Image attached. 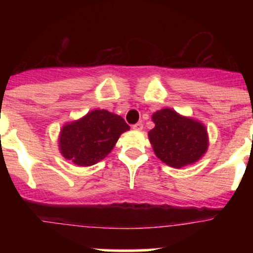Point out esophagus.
I'll use <instances>...</instances> for the list:
<instances>
[{"label":"esophagus","mask_w":253,"mask_h":253,"mask_svg":"<svg viewBox=\"0 0 253 253\" xmlns=\"http://www.w3.org/2000/svg\"><path fill=\"white\" fill-rule=\"evenodd\" d=\"M132 128H133L134 131H142V129H143V124H142V122H138V124L133 125V126H132Z\"/></svg>","instance_id":"1"}]
</instances>
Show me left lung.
Masks as SVG:
<instances>
[{
	"label": "left lung",
	"mask_w": 253,
	"mask_h": 253,
	"mask_svg": "<svg viewBox=\"0 0 253 253\" xmlns=\"http://www.w3.org/2000/svg\"><path fill=\"white\" fill-rule=\"evenodd\" d=\"M154 128L148 138L155 155L171 168L187 167L197 163L209 145L207 127L200 120L183 116L169 108L152 115Z\"/></svg>",
	"instance_id": "obj_1"
}]
</instances>
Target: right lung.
<instances>
[{
  "label": "right lung",
  "instance_id": "add662e5",
  "mask_svg": "<svg viewBox=\"0 0 253 253\" xmlns=\"http://www.w3.org/2000/svg\"><path fill=\"white\" fill-rule=\"evenodd\" d=\"M128 129L121 116L95 109L63 125L58 134V149L75 165L91 167L108 157L120 136Z\"/></svg>",
  "mask_w": 253,
  "mask_h": 253
}]
</instances>
